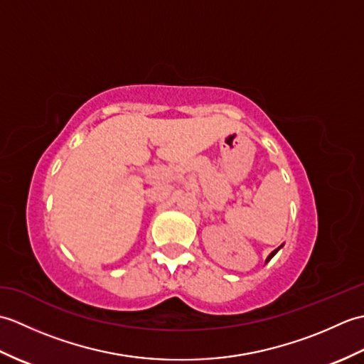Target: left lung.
I'll return each instance as SVG.
<instances>
[{
    "label": "left lung",
    "mask_w": 364,
    "mask_h": 364,
    "mask_svg": "<svg viewBox=\"0 0 364 364\" xmlns=\"http://www.w3.org/2000/svg\"><path fill=\"white\" fill-rule=\"evenodd\" d=\"M282 247H283V244H282L280 247H278V249H275V250H274L272 253H270V255H269V257H267V259H266V262H267V261H270V259H272V258H274V255H275V253H277L278 250H280V249H282Z\"/></svg>",
    "instance_id": "left-lung-1"
}]
</instances>
